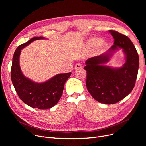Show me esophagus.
I'll use <instances>...</instances> for the list:
<instances>
[{"mask_svg":"<svg viewBox=\"0 0 146 146\" xmlns=\"http://www.w3.org/2000/svg\"><path fill=\"white\" fill-rule=\"evenodd\" d=\"M82 66L80 63H77L75 65V69H76V70H78V69L82 68Z\"/></svg>","mask_w":146,"mask_h":146,"instance_id":"obj_1","label":"esophagus"}]
</instances>
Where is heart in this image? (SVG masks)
<instances>
[{
	"label": "heart",
	"mask_w": 146,
	"mask_h": 146,
	"mask_svg": "<svg viewBox=\"0 0 146 146\" xmlns=\"http://www.w3.org/2000/svg\"><path fill=\"white\" fill-rule=\"evenodd\" d=\"M102 40L101 38H92L89 39L86 44L88 46L89 48H96V49H99L101 47V46L102 45Z\"/></svg>",
	"instance_id": "heart-1"
}]
</instances>
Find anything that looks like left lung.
<instances>
[{
  "instance_id": "left-lung-1",
  "label": "left lung",
  "mask_w": 146,
  "mask_h": 146,
  "mask_svg": "<svg viewBox=\"0 0 146 146\" xmlns=\"http://www.w3.org/2000/svg\"><path fill=\"white\" fill-rule=\"evenodd\" d=\"M114 39L106 52L88 58L84 69L87 72L86 87L96 101L105 104H115L125 98L133 89L139 67V57L129 38L115 31L110 30ZM122 49L126 62L120 68L104 64L109 62L114 53Z\"/></svg>"
}]
</instances>
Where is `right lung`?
<instances>
[{
    "label": "right lung",
    "mask_w": 146,
    "mask_h": 146,
    "mask_svg": "<svg viewBox=\"0 0 146 146\" xmlns=\"http://www.w3.org/2000/svg\"><path fill=\"white\" fill-rule=\"evenodd\" d=\"M45 37H34L21 44L15 50L11 68V79L19 98L25 104L34 108L47 110L57 104L63 94L64 84L72 73L56 74L42 83H36L23 74L19 65L21 50L35 40Z\"/></svg>",
    "instance_id": "add662e5"
}]
</instances>
